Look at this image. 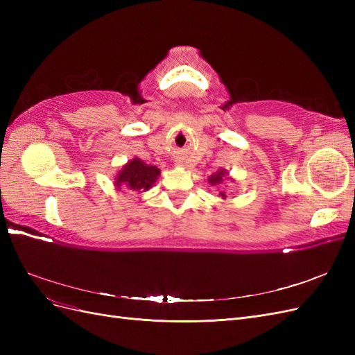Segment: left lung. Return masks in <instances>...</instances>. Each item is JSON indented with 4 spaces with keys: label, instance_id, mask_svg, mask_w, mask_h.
<instances>
[{
    "label": "left lung",
    "instance_id": "left-lung-1",
    "mask_svg": "<svg viewBox=\"0 0 355 355\" xmlns=\"http://www.w3.org/2000/svg\"><path fill=\"white\" fill-rule=\"evenodd\" d=\"M227 171H225L223 168H220V170H218L216 173H213L210 178H209V184L211 185V187H218V185H220L222 182L227 179ZM219 196L222 197V198H227V196H225V192L223 191H220L219 192Z\"/></svg>",
    "mask_w": 355,
    "mask_h": 355
}]
</instances>
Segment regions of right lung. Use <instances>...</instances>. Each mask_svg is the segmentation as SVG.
I'll return each instance as SVG.
<instances>
[{
	"label": "right lung",
	"mask_w": 355,
	"mask_h": 355,
	"mask_svg": "<svg viewBox=\"0 0 355 355\" xmlns=\"http://www.w3.org/2000/svg\"><path fill=\"white\" fill-rule=\"evenodd\" d=\"M159 176V168L151 164H146L141 158H133L128 161L123 168L118 171L115 176V187L121 189V187H127L133 191H148L157 182Z\"/></svg>",
	"instance_id": "1"
}]
</instances>
